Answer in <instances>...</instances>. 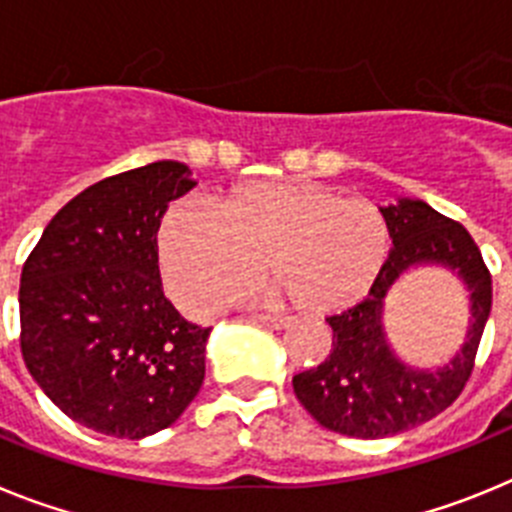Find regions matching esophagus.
<instances>
[{"mask_svg":"<svg viewBox=\"0 0 512 512\" xmlns=\"http://www.w3.org/2000/svg\"><path fill=\"white\" fill-rule=\"evenodd\" d=\"M253 320H256V323H261V325H266V328H274V330H282V328H287V320L284 318H277V315H253Z\"/></svg>","mask_w":512,"mask_h":512,"instance_id":"esophagus-1","label":"esophagus"}]
</instances>
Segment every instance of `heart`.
<instances>
[{
  "instance_id": "1",
  "label": "heart",
  "mask_w": 512,
  "mask_h": 512,
  "mask_svg": "<svg viewBox=\"0 0 512 512\" xmlns=\"http://www.w3.org/2000/svg\"><path fill=\"white\" fill-rule=\"evenodd\" d=\"M392 230L369 200L300 179L246 182L215 210L176 202L158 225V261L169 295L202 312L256 279L264 261L274 287L302 315L359 305L387 269Z\"/></svg>"
}]
</instances>
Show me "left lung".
<instances>
[{
    "label": "left lung",
    "mask_w": 512,
    "mask_h": 512,
    "mask_svg": "<svg viewBox=\"0 0 512 512\" xmlns=\"http://www.w3.org/2000/svg\"><path fill=\"white\" fill-rule=\"evenodd\" d=\"M379 210L392 230L387 269L364 302L328 318L333 328L328 359L292 379L297 400L312 418L354 438L397 436L449 408L472 374L492 307L490 271L464 225L410 197H397L395 205ZM423 265L451 270L470 295L465 343L446 365L428 370L402 362L383 328L389 292L405 273Z\"/></svg>",
    "instance_id": "8db88e82"
}]
</instances>
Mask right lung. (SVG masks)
<instances>
[{"instance_id":"1","label":"right lung","mask_w":512,"mask_h":512,"mask_svg":"<svg viewBox=\"0 0 512 512\" xmlns=\"http://www.w3.org/2000/svg\"><path fill=\"white\" fill-rule=\"evenodd\" d=\"M179 161L92 184L45 225L20 277L27 372L76 423L115 438L174 423L205 379L212 328L179 315L158 271V225L194 187Z\"/></svg>"}]
</instances>
